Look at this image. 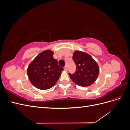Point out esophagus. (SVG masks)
<instances>
[{
	"label": "esophagus",
	"instance_id": "34e87169",
	"mask_svg": "<svg viewBox=\"0 0 130 130\" xmlns=\"http://www.w3.org/2000/svg\"><path fill=\"white\" fill-rule=\"evenodd\" d=\"M64 70H65V71H67V70H68V68H67V67L66 66L64 67Z\"/></svg>",
	"mask_w": 130,
	"mask_h": 130
}]
</instances>
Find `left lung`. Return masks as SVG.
<instances>
[{
  "label": "left lung",
  "mask_w": 130,
  "mask_h": 130,
  "mask_svg": "<svg viewBox=\"0 0 130 130\" xmlns=\"http://www.w3.org/2000/svg\"><path fill=\"white\" fill-rule=\"evenodd\" d=\"M73 59L76 69L74 74H69L72 81L82 87H88L94 84L99 74L96 62L89 54L80 50L73 53Z\"/></svg>",
  "instance_id": "obj_1"
}]
</instances>
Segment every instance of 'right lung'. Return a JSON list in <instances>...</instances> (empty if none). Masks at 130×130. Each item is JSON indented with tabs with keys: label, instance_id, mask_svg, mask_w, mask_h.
<instances>
[{
	"label": "right lung",
	"instance_id": "add662e5",
	"mask_svg": "<svg viewBox=\"0 0 130 130\" xmlns=\"http://www.w3.org/2000/svg\"><path fill=\"white\" fill-rule=\"evenodd\" d=\"M54 52L45 50L38 54L29 64L27 74L35 87L46 90L52 88L57 82L63 70L53 57Z\"/></svg>",
	"mask_w": 130,
	"mask_h": 130
}]
</instances>
